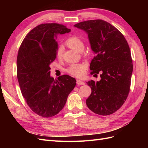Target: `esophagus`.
<instances>
[{
    "label": "esophagus",
    "instance_id": "1",
    "mask_svg": "<svg viewBox=\"0 0 148 148\" xmlns=\"http://www.w3.org/2000/svg\"><path fill=\"white\" fill-rule=\"evenodd\" d=\"M77 83L78 85H84L85 84V83L81 81V80H79V79H77Z\"/></svg>",
    "mask_w": 148,
    "mask_h": 148
}]
</instances>
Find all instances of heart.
I'll return each mask as SVG.
<instances>
[{
  "label": "heart",
  "mask_w": 148,
  "mask_h": 148,
  "mask_svg": "<svg viewBox=\"0 0 148 148\" xmlns=\"http://www.w3.org/2000/svg\"><path fill=\"white\" fill-rule=\"evenodd\" d=\"M65 44L69 47L74 49L78 52H81L84 50V43L83 39L77 36H73L69 38L66 40ZM64 53V47L60 46L57 49L56 52V56L58 59H61L63 56ZM86 67L83 64H76L71 65L66 71L67 72L71 75H73L77 77H82L84 75Z\"/></svg>",
  "instance_id": "1"
}]
</instances>
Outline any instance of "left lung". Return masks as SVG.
I'll use <instances>...</instances> for the list:
<instances>
[{"label":"left lung","mask_w":148,"mask_h":148,"mask_svg":"<svg viewBox=\"0 0 148 148\" xmlns=\"http://www.w3.org/2000/svg\"><path fill=\"white\" fill-rule=\"evenodd\" d=\"M74 26L86 32L95 53L89 66L91 74L101 73L99 82H86L92 91L86 105L94 113L110 115L124 104L130 88L133 64L128 42L117 28L104 20L84 21Z\"/></svg>","instance_id":"left-lung-1"}]
</instances>
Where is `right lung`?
<instances>
[{
	"label": "right lung",
	"mask_w": 148,
	"mask_h": 148,
	"mask_svg": "<svg viewBox=\"0 0 148 148\" xmlns=\"http://www.w3.org/2000/svg\"><path fill=\"white\" fill-rule=\"evenodd\" d=\"M71 29L58 23L41 24L31 30L18 52L17 78L23 97L35 114L51 117L64 108L76 79L64 75L54 79L50 65L56 58L58 34Z\"/></svg>",
	"instance_id": "1"
}]
</instances>
